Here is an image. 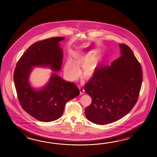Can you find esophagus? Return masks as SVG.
Here are the masks:
<instances>
[{
    "mask_svg": "<svg viewBox=\"0 0 157 157\" xmlns=\"http://www.w3.org/2000/svg\"><path fill=\"white\" fill-rule=\"evenodd\" d=\"M79 89H80V94H81V95L83 94L84 93V92H85L84 89L81 86H79Z\"/></svg>",
    "mask_w": 157,
    "mask_h": 157,
    "instance_id": "34e87169",
    "label": "esophagus"
}]
</instances>
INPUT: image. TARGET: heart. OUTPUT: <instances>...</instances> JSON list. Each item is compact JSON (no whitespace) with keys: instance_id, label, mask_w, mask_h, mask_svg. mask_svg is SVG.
<instances>
[{"instance_id":"b5f03b06","label":"heart","mask_w":157,"mask_h":157,"mask_svg":"<svg viewBox=\"0 0 157 157\" xmlns=\"http://www.w3.org/2000/svg\"><path fill=\"white\" fill-rule=\"evenodd\" d=\"M83 60H84V59H83ZM64 70L67 76L71 79H75L77 78L78 68L72 61H67V63L65 64Z\"/></svg>"}]
</instances>
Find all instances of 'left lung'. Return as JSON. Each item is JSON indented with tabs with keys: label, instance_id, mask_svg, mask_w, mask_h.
<instances>
[{
	"label": "left lung",
	"instance_id": "8db88e82",
	"mask_svg": "<svg viewBox=\"0 0 157 157\" xmlns=\"http://www.w3.org/2000/svg\"><path fill=\"white\" fill-rule=\"evenodd\" d=\"M121 56L110 66L96 68L85 90L91 98L85 109L87 118L94 124H105L128 113L138 100L143 73L139 62L130 48L120 44Z\"/></svg>",
	"mask_w": 157,
	"mask_h": 157
}]
</instances>
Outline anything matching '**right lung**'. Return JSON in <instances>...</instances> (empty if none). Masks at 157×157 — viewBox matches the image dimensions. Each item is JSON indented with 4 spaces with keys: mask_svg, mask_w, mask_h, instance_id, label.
Wrapping results in <instances>:
<instances>
[{
    "mask_svg": "<svg viewBox=\"0 0 157 157\" xmlns=\"http://www.w3.org/2000/svg\"><path fill=\"white\" fill-rule=\"evenodd\" d=\"M63 37H53L32 44L17 62L14 82L21 106L36 120L48 122L59 118L68 101L80 94L77 85L64 81L54 73L49 82L40 90L33 89L29 76L33 66H49L60 70L62 50L59 42Z\"/></svg>",
    "mask_w": 157,
    "mask_h": 157,
    "instance_id": "obj_1",
    "label": "right lung"
}]
</instances>
